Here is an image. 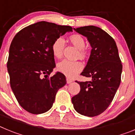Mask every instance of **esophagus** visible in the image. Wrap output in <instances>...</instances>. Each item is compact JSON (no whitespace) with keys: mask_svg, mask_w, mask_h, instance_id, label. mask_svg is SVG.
Segmentation results:
<instances>
[{"mask_svg":"<svg viewBox=\"0 0 135 135\" xmlns=\"http://www.w3.org/2000/svg\"><path fill=\"white\" fill-rule=\"evenodd\" d=\"M66 82H67V83H68V84H70V83H71V82H73V80L70 79V78H66Z\"/></svg>","mask_w":135,"mask_h":135,"instance_id":"obj_1","label":"esophagus"}]
</instances>
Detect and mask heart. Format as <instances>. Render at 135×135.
Listing matches in <instances>:
<instances>
[{
	"label": "heart",
	"instance_id": "heart-1",
	"mask_svg": "<svg viewBox=\"0 0 135 135\" xmlns=\"http://www.w3.org/2000/svg\"><path fill=\"white\" fill-rule=\"evenodd\" d=\"M70 42H71L76 48L79 50L78 55L81 58H84L86 57V53L84 51L86 42L84 39L78 34H74L70 36L69 38ZM64 47V40L62 38H58L53 42L52 45V53L53 56L57 59H60L63 56V51ZM83 68V65L81 62L71 61L68 60H64L59 62L57 65V70L64 74L69 78H72L76 76L78 72L81 71Z\"/></svg>",
	"mask_w": 135,
	"mask_h": 135
}]
</instances>
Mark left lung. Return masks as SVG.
<instances>
[{"mask_svg": "<svg viewBox=\"0 0 135 135\" xmlns=\"http://www.w3.org/2000/svg\"><path fill=\"white\" fill-rule=\"evenodd\" d=\"M74 30L86 37L92 47L89 61L81 73L92 80L76 81L80 91L71 98V102L81 115L96 116L112 103L121 82L122 65L115 42L107 32L94 26Z\"/></svg>", "mask_w": 135, "mask_h": 135, "instance_id": "1", "label": "left lung"}]
</instances>
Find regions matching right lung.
<instances>
[{"label": "right lung", "mask_w": 135, "mask_h": 135, "mask_svg": "<svg viewBox=\"0 0 135 135\" xmlns=\"http://www.w3.org/2000/svg\"><path fill=\"white\" fill-rule=\"evenodd\" d=\"M72 27L39 21L15 36L9 48L7 68L11 89L20 105L33 114L49 110L57 92L66 84L63 74H50L55 67L52 45Z\"/></svg>", "instance_id": "add662e5"}]
</instances>
